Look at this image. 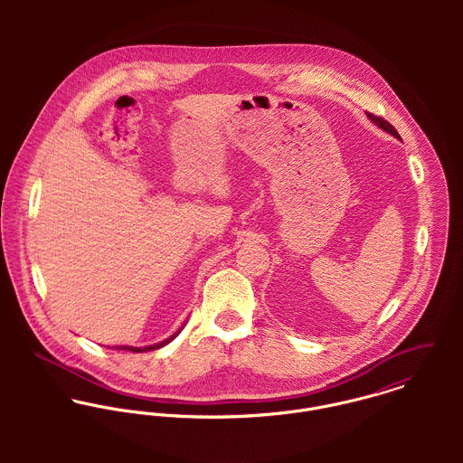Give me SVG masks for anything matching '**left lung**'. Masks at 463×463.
Masks as SVG:
<instances>
[{"instance_id": "8db88e82", "label": "left lung", "mask_w": 463, "mask_h": 463, "mask_svg": "<svg viewBox=\"0 0 463 463\" xmlns=\"http://www.w3.org/2000/svg\"><path fill=\"white\" fill-rule=\"evenodd\" d=\"M367 118L376 125V127H380L382 130H385L387 133H391V135H394L399 138V133L396 132V128L391 125V123H387L383 118H378V116H373V114H367Z\"/></svg>"}]
</instances>
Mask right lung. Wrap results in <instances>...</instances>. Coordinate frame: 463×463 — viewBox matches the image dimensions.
I'll return each mask as SVG.
<instances>
[{
  "mask_svg": "<svg viewBox=\"0 0 463 463\" xmlns=\"http://www.w3.org/2000/svg\"><path fill=\"white\" fill-rule=\"evenodd\" d=\"M185 325V323H184ZM184 330V326L180 328L178 331H175L169 338H165V340H162V342H158V344H153V345H146V347H133V345H116L114 349H121V351H133V353H142V351H153V349H160V347H164V345H167L171 340H175L176 336H178V333Z\"/></svg>",
  "mask_w": 463,
  "mask_h": 463,
  "instance_id": "1",
  "label": "right lung"
}]
</instances>
